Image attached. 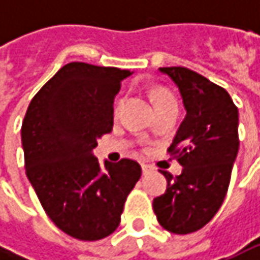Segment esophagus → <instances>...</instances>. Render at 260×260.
Listing matches in <instances>:
<instances>
[{
  "mask_svg": "<svg viewBox=\"0 0 260 260\" xmlns=\"http://www.w3.org/2000/svg\"><path fill=\"white\" fill-rule=\"evenodd\" d=\"M142 171H143V174H149V172H150V171H152V166H149V165H145V164H143V165H142Z\"/></svg>",
  "mask_w": 260,
  "mask_h": 260,
  "instance_id": "34e87169",
  "label": "esophagus"
}]
</instances>
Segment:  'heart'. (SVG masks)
<instances>
[{
  "mask_svg": "<svg viewBox=\"0 0 260 260\" xmlns=\"http://www.w3.org/2000/svg\"><path fill=\"white\" fill-rule=\"evenodd\" d=\"M153 100H155L156 107H157V105L165 104V103H169V101H175V98L172 96V94H171V92H168V91H165V89H156L155 92H153ZM121 104H123V100H118V101L115 103L114 105L115 114L120 111Z\"/></svg>",
  "mask_w": 260,
  "mask_h": 260,
  "instance_id": "obj_1",
  "label": "heart"
}]
</instances>
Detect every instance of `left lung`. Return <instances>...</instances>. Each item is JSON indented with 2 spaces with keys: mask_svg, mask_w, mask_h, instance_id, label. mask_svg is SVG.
I'll use <instances>...</instances> for the list:
<instances>
[{
  "mask_svg": "<svg viewBox=\"0 0 260 260\" xmlns=\"http://www.w3.org/2000/svg\"><path fill=\"white\" fill-rule=\"evenodd\" d=\"M182 96L186 115L168 152L184 166L153 200L159 224L175 235L203 229L218 211L239 152V111L224 88L182 66L159 68Z\"/></svg>",
  "mask_w": 260,
  "mask_h": 260,
  "instance_id": "8db88e82",
  "label": "left lung"
}]
</instances>
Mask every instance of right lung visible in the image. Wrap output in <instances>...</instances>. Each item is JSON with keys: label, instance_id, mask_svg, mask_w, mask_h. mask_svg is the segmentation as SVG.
Listing matches in <instances>:
<instances>
[{"label": "right lung", "instance_id": "right-lung-1", "mask_svg": "<svg viewBox=\"0 0 260 260\" xmlns=\"http://www.w3.org/2000/svg\"><path fill=\"white\" fill-rule=\"evenodd\" d=\"M130 71L71 62L35 95L21 125L25 174L39 201L66 235L94 242L120 224L127 195L142 168L94 156L113 130L114 96Z\"/></svg>", "mask_w": 260, "mask_h": 260}]
</instances>
